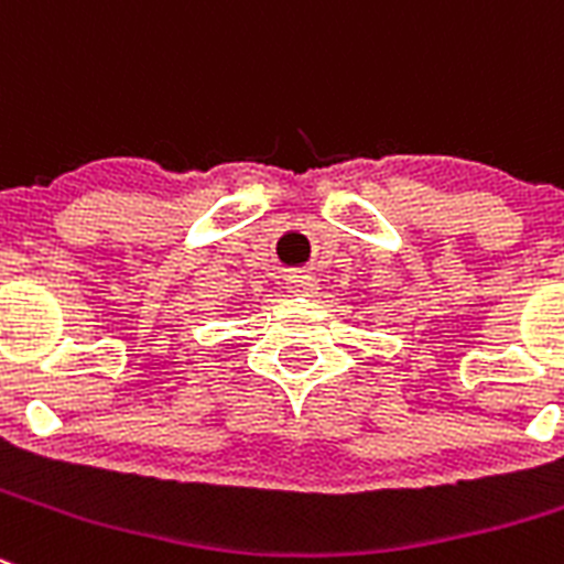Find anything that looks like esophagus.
I'll use <instances>...</instances> for the list:
<instances>
[{
	"label": "esophagus",
	"mask_w": 564,
	"mask_h": 564,
	"mask_svg": "<svg viewBox=\"0 0 564 564\" xmlns=\"http://www.w3.org/2000/svg\"><path fill=\"white\" fill-rule=\"evenodd\" d=\"M289 283H292V289L297 294H306V297H312V294H317L319 283L317 278L308 275V272H294V275H289Z\"/></svg>",
	"instance_id": "esophagus-1"
}]
</instances>
